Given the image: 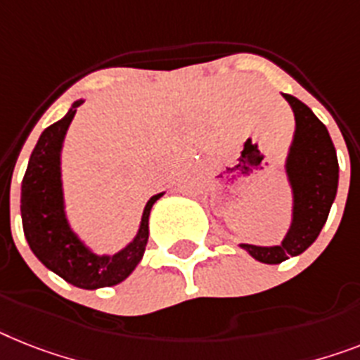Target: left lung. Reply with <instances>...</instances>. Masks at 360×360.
I'll return each instance as SVG.
<instances>
[{
    "label": "left lung",
    "instance_id": "8db88e82",
    "mask_svg": "<svg viewBox=\"0 0 360 360\" xmlns=\"http://www.w3.org/2000/svg\"><path fill=\"white\" fill-rule=\"evenodd\" d=\"M294 110L296 134L287 160V174L294 193L292 226L280 246L240 245L252 257L278 265L313 245L328 221L337 195L338 160L326 124L307 105L283 94Z\"/></svg>",
    "mask_w": 360,
    "mask_h": 360
}]
</instances>
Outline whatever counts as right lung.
I'll list each match as a JSON object with an SVG mask.
<instances>
[{"label": "right lung", "mask_w": 360, "mask_h": 360, "mask_svg": "<svg viewBox=\"0 0 360 360\" xmlns=\"http://www.w3.org/2000/svg\"><path fill=\"white\" fill-rule=\"evenodd\" d=\"M82 103L84 101L73 103L60 121L41 132L22 182V222L32 254L47 269L68 283L91 290L121 283L136 269L148 240L150 207L163 193L147 202L138 236L120 254L97 255L77 239L64 215L60 148L68 127Z\"/></svg>", "instance_id": "add662e5"}]
</instances>
